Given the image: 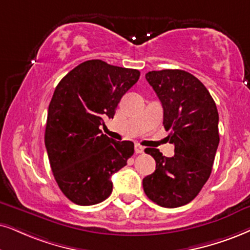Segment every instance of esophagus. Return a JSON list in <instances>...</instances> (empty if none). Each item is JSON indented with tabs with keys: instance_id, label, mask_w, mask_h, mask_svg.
Listing matches in <instances>:
<instances>
[{
	"instance_id": "34e87169",
	"label": "esophagus",
	"mask_w": 250,
	"mask_h": 250,
	"mask_svg": "<svg viewBox=\"0 0 250 250\" xmlns=\"http://www.w3.org/2000/svg\"><path fill=\"white\" fill-rule=\"evenodd\" d=\"M143 151H144V147L142 146L141 144H138V143L135 144V152L136 153H142Z\"/></svg>"
}]
</instances>
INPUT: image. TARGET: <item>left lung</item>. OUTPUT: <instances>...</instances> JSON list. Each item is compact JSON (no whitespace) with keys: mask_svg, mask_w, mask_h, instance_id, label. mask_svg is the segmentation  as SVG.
I'll list each match as a JSON object with an SVG mask.
<instances>
[{"mask_svg":"<svg viewBox=\"0 0 250 250\" xmlns=\"http://www.w3.org/2000/svg\"><path fill=\"white\" fill-rule=\"evenodd\" d=\"M148 84L164 109V127L170 130L174 156L158 148L145 152L156 160V170L143 179L151 201L164 208H179L191 202L210 178L219 144L217 106L208 88L194 75L179 69L148 71Z\"/></svg>","mask_w":250,"mask_h":250,"instance_id":"1","label":"left lung"}]
</instances>
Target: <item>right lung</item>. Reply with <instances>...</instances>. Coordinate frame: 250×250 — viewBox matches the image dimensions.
<instances>
[{
  "label": "right lung",
  "mask_w": 250,
  "mask_h": 250,
  "mask_svg": "<svg viewBox=\"0 0 250 250\" xmlns=\"http://www.w3.org/2000/svg\"><path fill=\"white\" fill-rule=\"evenodd\" d=\"M141 72L88 60L69 71L56 86L48 107L45 144L61 191L72 203L93 205L112 194L110 180L134 154L130 141L104 135V119L116 107Z\"/></svg>",
  "instance_id": "right-lung-1"
}]
</instances>
